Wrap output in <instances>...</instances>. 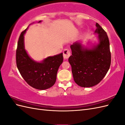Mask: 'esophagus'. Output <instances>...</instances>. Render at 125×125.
<instances>
[{
  "label": "esophagus",
  "mask_w": 125,
  "mask_h": 125,
  "mask_svg": "<svg viewBox=\"0 0 125 125\" xmlns=\"http://www.w3.org/2000/svg\"><path fill=\"white\" fill-rule=\"evenodd\" d=\"M70 52L68 49H65L63 52V56L64 59H68L70 56Z\"/></svg>",
  "instance_id": "1"
}]
</instances>
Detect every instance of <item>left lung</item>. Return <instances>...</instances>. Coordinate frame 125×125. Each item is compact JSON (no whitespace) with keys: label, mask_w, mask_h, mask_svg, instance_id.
Segmentation results:
<instances>
[{"label":"left lung","mask_w":125,"mask_h":125,"mask_svg":"<svg viewBox=\"0 0 125 125\" xmlns=\"http://www.w3.org/2000/svg\"><path fill=\"white\" fill-rule=\"evenodd\" d=\"M94 33L98 34V43L85 47L80 42L71 45L72 52L68 59L74 82L81 87L89 88L97 84L110 67L111 54L106 32L96 23Z\"/></svg>","instance_id":"8db88e82"}]
</instances>
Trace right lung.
<instances>
[{
  "instance_id": "obj_1",
  "label": "right lung",
  "mask_w": 125,
  "mask_h": 125,
  "mask_svg": "<svg viewBox=\"0 0 125 125\" xmlns=\"http://www.w3.org/2000/svg\"><path fill=\"white\" fill-rule=\"evenodd\" d=\"M28 27L21 33L19 39L16 51L17 66L28 84L36 89L46 90L55 84L58 68L63 62L62 52L49 56L41 62L33 60L28 55L24 46V35Z\"/></svg>"
}]
</instances>
